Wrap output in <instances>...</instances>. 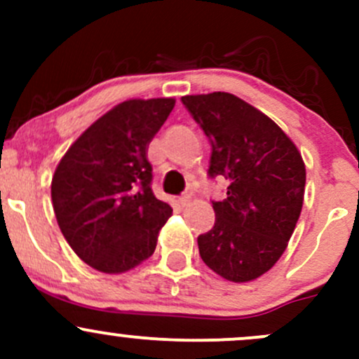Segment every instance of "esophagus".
Here are the masks:
<instances>
[{"mask_svg": "<svg viewBox=\"0 0 359 359\" xmlns=\"http://www.w3.org/2000/svg\"><path fill=\"white\" fill-rule=\"evenodd\" d=\"M191 194H182V196L179 198V203H180V206H187L191 203Z\"/></svg>", "mask_w": 359, "mask_h": 359, "instance_id": "34e87169", "label": "esophagus"}]
</instances>
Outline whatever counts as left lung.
<instances>
[{"mask_svg":"<svg viewBox=\"0 0 359 359\" xmlns=\"http://www.w3.org/2000/svg\"><path fill=\"white\" fill-rule=\"evenodd\" d=\"M182 104L212 142L210 177L229 180L212 201L215 224L198 236L203 262L234 283L257 280L280 260L304 203L306 166L290 137L264 112L226 92Z\"/></svg>","mask_w":359,"mask_h":359,"instance_id":"obj_1","label":"left lung"}]
</instances>
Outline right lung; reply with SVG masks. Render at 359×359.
<instances>
[{"mask_svg": "<svg viewBox=\"0 0 359 359\" xmlns=\"http://www.w3.org/2000/svg\"><path fill=\"white\" fill-rule=\"evenodd\" d=\"M175 99H132L100 116L57 165L52 203L60 231L93 269L119 274L149 259L172 206L151 189L147 146Z\"/></svg>", "mask_w": 359, "mask_h": 359, "instance_id": "1", "label": "right lung"}]
</instances>
